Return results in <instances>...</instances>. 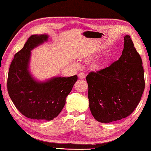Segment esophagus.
Returning a JSON list of instances; mask_svg holds the SVG:
<instances>
[{
  "label": "esophagus",
  "instance_id": "34e87169",
  "mask_svg": "<svg viewBox=\"0 0 151 151\" xmlns=\"http://www.w3.org/2000/svg\"><path fill=\"white\" fill-rule=\"evenodd\" d=\"M78 77L80 78H84L85 77V73H83V72H81V73H78Z\"/></svg>",
  "mask_w": 151,
  "mask_h": 151
}]
</instances>
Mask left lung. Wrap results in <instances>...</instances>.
I'll use <instances>...</instances> for the list:
<instances>
[{
	"mask_svg": "<svg viewBox=\"0 0 151 151\" xmlns=\"http://www.w3.org/2000/svg\"><path fill=\"white\" fill-rule=\"evenodd\" d=\"M118 60L86 77L91 112L97 121L109 123L125 118L139 104L145 87L140 54L130 35L124 38Z\"/></svg>",
	"mask_w": 151,
	"mask_h": 151,
	"instance_id": "1",
	"label": "left lung"
}]
</instances>
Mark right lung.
<instances>
[{"instance_id": "obj_1", "label": "right lung", "mask_w": 151, "mask_h": 151, "mask_svg": "<svg viewBox=\"0 0 151 151\" xmlns=\"http://www.w3.org/2000/svg\"><path fill=\"white\" fill-rule=\"evenodd\" d=\"M47 40V35H31L14 56L7 78V91L16 108L33 119L52 120L58 116L78 78L56 77L45 83L33 79L28 71L30 52Z\"/></svg>"}]
</instances>
